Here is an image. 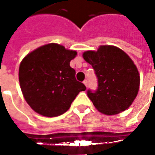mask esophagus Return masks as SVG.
Here are the masks:
<instances>
[{"label": "esophagus", "instance_id": "1", "mask_svg": "<svg viewBox=\"0 0 155 155\" xmlns=\"http://www.w3.org/2000/svg\"><path fill=\"white\" fill-rule=\"evenodd\" d=\"M83 83H84V85H85V86L87 87V86H88V81H87V80H84V81H83Z\"/></svg>", "mask_w": 155, "mask_h": 155}]
</instances>
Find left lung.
Listing matches in <instances>:
<instances>
[{
  "mask_svg": "<svg viewBox=\"0 0 155 155\" xmlns=\"http://www.w3.org/2000/svg\"><path fill=\"white\" fill-rule=\"evenodd\" d=\"M83 58L92 65L98 79V89L87 91L98 110L107 115L119 114L132 104L140 88V74L128 54L113 45H101L88 51Z\"/></svg>",
  "mask_w": 155,
  "mask_h": 155,
  "instance_id": "1",
  "label": "left lung"
}]
</instances>
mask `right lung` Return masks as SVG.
I'll return each mask as SVG.
<instances>
[{
	"label": "right lung",
	"mask_w": 155,
	"mask_h": 155,
	"mask_svg": "<svg viewBox=\"0 0 155 155\" xmlns=\"http://www.w3.org/2000/svg\"><path fill=\"white\" fill-rule=\"evenodd\" d=\"M77 54L51 43L29 53L20 64L19 81L25 101L36 113L55 117L70 109L77 94L86 90L75 79L70 62Z\"/></svg>",
	"instance_id": "right-lung-1"
}]
</instances>
